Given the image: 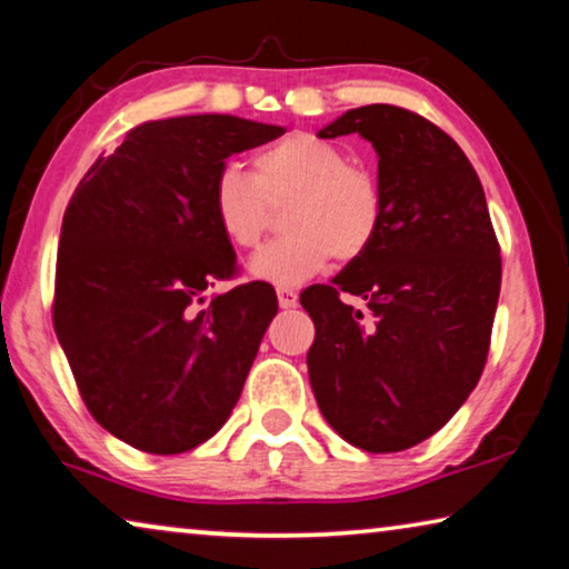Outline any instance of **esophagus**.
Here are the masks:
<instances>
[{"label": "esophagus", "instance_id": "esophagus-1", "mask_svg": "<svg viewBox=\"0 0 569 569\" xmlns=\"http://www.w3.org/2000/svg\"><path fill=\"white\" fill-rule=\"evenodd\" d=\"M276 293H278V303H281V309H291L296 307V301H299V291L291 286H278Z\"/></svg>", "mask_w": 569, "mask_h": 569}]
</instances>
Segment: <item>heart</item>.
<instances>
[{"instance_id":"1","label":"heart","mask_w":569,"mask_h":569,"mask_svg":"<svg viewBox=\"0 0 569 569\" xmlns=\"http://www.w3.org/2000/svg\"><path fill=\"white\" fill-rule=\"evenodd\" d=\"M281 240L250 260V273L276 286H299L335 258L358 260L383 224V189L368 168L350 166L335 142L293 132L252 156V176L224 163L211 183V214L224 240L250 250L262 240L270 207H281Z\"/></svg>"}]
</instances>
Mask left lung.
<instances>
[{
    "instance_id": "obj_1",
    "label": "left lung",
    "mask_w": 569,
    "mask_h": 569,
    "mask_svg": "<svg viewBox=\"0 0 569 569\" xmlns=\"http://www.w3.org/2000/svg\"><path fill=\"white\" fill-rule=\"evenodd\" d=\"M352 132L378 152L383 224L332 286L301 293L317 327L307 366L319 411L345 442L401 452L442 429L478 386L501 248L480 178L445 130L409 109L368 104L319 138ZM342 292L367 301L368 330Z\"/></svg>"
}]
</instances>
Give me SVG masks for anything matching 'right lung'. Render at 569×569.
<instances>
[{"label": "right lung", "mask_w": 569, "mask_h": 569, "mask_svg": "<svg viewBox=\"0 0 569 569\" xmlns=\"http://www.w3.org/2000/svg\"><path fill=\"white\" fill-rule=\"evenodd\" d=\"M283 132L232 114L138 124L68 201L53 327L91 417L134 449L199 447L242 393L278 299L252 281L200 307L237 270L211 183L234 152Z\"/></svg>", "instance_id": "right-lung-1"}]
</instances>
